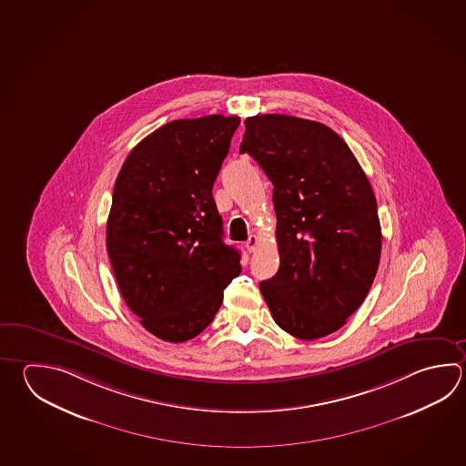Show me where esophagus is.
Listing matches in <instances>:
<instances>
[{
    "mask_svg": "<svg viewBox=\"0 0 466 466\" xmlns=\"http://www.w3.org/2000/svg\"><path fill=\"white\" fill-rule=\"evenodd\" d=\"M257 246H258V238L257 236H250L248 238V240L246 242V248L252 254V252H255V248H257Z\"/></svg>",
    "mask_w": 466,
    "mask_h": 466,
    "instance_id": "esophagus-1",
    "label": "esophagus"
}]
</instances>
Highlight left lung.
Segmentation results:
<instances>
[{"instance_id": "1", "label": "left lung", "mask_w": 466, "mask_h": 466, "mask_svg": "<svg viewBox=\"0 0 466 466\" xmlns=\"http://www.w3.org/2000/svg\"><path fill=\"white\" fill-rule=\"evenodd\" d=\"M240 153L273 185L279 272L260 281L275 323L299 339L338 331L378 272L380 224L368 177L343 138L290 115L246 118Z\"/></svg>"}]
</instances>
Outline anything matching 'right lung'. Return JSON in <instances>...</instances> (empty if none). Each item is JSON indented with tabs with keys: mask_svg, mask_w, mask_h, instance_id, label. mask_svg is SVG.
Returning <instances> with one entry per match:
<instances>
[{
	"mask_svg": "<svg viewBox=\"0 0 466 466\" xmlns=\"http://www.w3.org/2000/svg\"><path fill=\"white\" fill-rule=\"evenodd\" d=\"M238 116L173 120L130 151L115 181L106 250L127 307L163 341L185 343L219 311L240 273L212 186Z\"/></svg>",
	"mask_w": 466,
	"mask_h": 466,
	"instance_id": "add662e5",
	"label": "right lung"
}]
</instances>
